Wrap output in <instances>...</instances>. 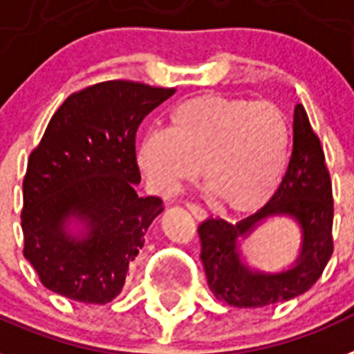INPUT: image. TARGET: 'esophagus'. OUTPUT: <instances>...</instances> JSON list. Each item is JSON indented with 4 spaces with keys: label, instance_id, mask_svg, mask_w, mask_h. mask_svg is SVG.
<instances>
[{
    "label": "esophagus",
    "instance_id": "esophagus-1",
    "mask_svg": "<svg viewBox=\"0 0 354 354\" xmlns=\"http://www.w3.org/2000/svg\"><path fill=\"white\" fill-rule=\"evenodd\" d=\"M186 208L189 209V213H192V215H194V217L197 218V221H203V218H206V212H204V209L201 208V206H197V204L188 203V204H186Z\"/></svg>",
    "mask_w": 354,
    "mask_h": 354
}]
</instances>
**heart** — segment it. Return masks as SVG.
<instances>
[{
	"mask_svg": "<svg viewBox=\"0 0 354 354\" xmlns=\"http://www.w3.org/2000/svg\"><path fill=\"white\" fill-rule=\"evenodd\" d=\"M291 127L271 101L201 95L174 108L166 131H150L136 160L156 194L168 197L197 168L221 208L246 213L264 206L282 183Z\"/></svg>",
	"mask_w": 354,
	"mask_h": 354,
	"instance_id": "b5f03b06",
	"label": "heart"
}]
</instances>
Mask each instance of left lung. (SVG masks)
I'll return each instance as SVG.
<instances>
[{
    "instance_id": "8db88e82",
    "label": "left lung",
    "mask_w": 354,
    "mask_h": 354,
    "mask_svg": "<svg viewBox=\"0 0 354 354\" xmlns=\"http://www.w3.org/2000/svg\"><path fill=\"white\" fill-rule=\"evenodd\" d=\"M271 216H291L303 244L291 268L277 274L251 270L240 259L238 241ZM333 189L320 139L302 104L295 106L293 151L275 195L257 213L230 224L208 218L198 226L201 261L212 293L235 308H264L306 293L333 255Z\"/></svg>"
}]
</instances>
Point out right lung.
Returning <instances> with one entry per match:
<instances>
[{
    "label": "right lung",
    "instance_id": "right-lung-1",
    "mask_svg": "<svg viewBox=\"0 0 354 354\" xmlns=\"http://www.w3.org/2000/svg\"><path fill=\"white\" fill-rule=\"evenodd\" d=\"M115 79L72 93L34 148L23 179V255L41 284L75 302L106 304L121 293L146 230L162 212L159 197H139L136 133L171 97ZM72 220L84 224L74 236Z\"/></svg>",
    "mask_w": 354,
    "mask_h": 354
}]
</instances>
